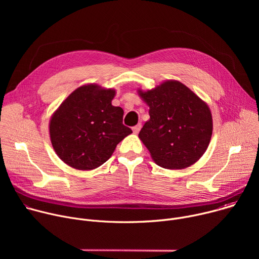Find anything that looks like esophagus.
I'll return each mask as SVG.
<instances>
[{
    "label": "esophagus",
    "instance_id": "esophagus-1",
    "mask_svg": "<svg viewBox=\"0 0 259 259\" xmlns=\"http://www.w3.org/2000/svg\"><path fill=\"white\" fill-rule=\"evenodd\" d=\"M140 129H141V125H140V124H137L136 126H134V127L132 128V130H133V133H134V134H137V133H139Z\"/></svg>",
    "mask_w": 259,
    "mask_h": 259
}]
</instances>
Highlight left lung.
<instances>
[{"label": "left lung", "instance_id": "1", "mask_svg": "<svg viewBox=\"0 0 259 259\" xmlns=\"http://www.w3.org/2000/svg\"><path fill=\"white\" fill-rule=\"evenodd\" d=\"M150 107L138 137L162 168L184 169L198 162L211 140L213 120L208 104L189 87L166 80L153 89L137 90Z\"/></svg>", "mask_w": 259, "mask_h": 259}]
</instances>
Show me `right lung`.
Listing matches in <instances>:
<instances>
[{
	"mask_svg": "<svg viewBox=\"0 0 259 259\" xmlns=\"http://www.w3.org/2000/svg\"><path fill=\"white\" fill-rule=\"evenodd\" d=\"M114 88L86 84L72 91L53 113L50 140L69 167L90 171L105 163L132 130L123 125L124 110L114 106Z\"/></svg>",
	"mask_w": 259,
	"mask_h": 259,
	"instance_id": "1",
	"label": "right lung"
}]
</instances>
